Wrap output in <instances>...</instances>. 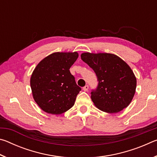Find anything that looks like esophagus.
<instances>
[{"label": "esophagus", "instance_id": "34e87169", "mask_svg": "<svg viewBox=\"0 0 157 157\" xmlns=\"http://www.w3.org/2000/svg\"><path fill=\"white\" fill-rule=\"evenodd\" d=\"M88 89H89V85H85V86L83 87V90L84 91H88Z\"/></svg>", "mask_w": 157, "mask_h": 157}]
</instances>
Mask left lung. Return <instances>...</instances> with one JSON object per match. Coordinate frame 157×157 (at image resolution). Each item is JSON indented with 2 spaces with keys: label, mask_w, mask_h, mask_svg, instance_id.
Returning <instances> with one entry per match:
<instances>
[{
  "label": "left lung",
  "mask_w": 157,
  "mask_h": 157,
  "mask_svg": "<svg viewBox=\"0 0 157 157\" xmlns=\"http://www.w3.org/2000/svg\"><path fill=\"white\" fill-rule=\"evenodd\" d=\"M81 58L97 76L98 86L91 92L94 105L107 113H117L126 108L136 87V79L129 66L120 57L109 53L85 52Z\"/></svg>",
  "instance_id": "left-lung-1"
}]
</instances>
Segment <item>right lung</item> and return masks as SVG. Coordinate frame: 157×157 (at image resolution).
Masks as SVG:
<instances>
[{
	"mask_svg": "<svg viewBox=\"0 0 157 157\" xmlns=\"http://www.w3.org/2000/svg\"><path fill=\"white\" fill-rule=\"evenodd\" d=\"M78 52H55L41 61L30 79L33 98L45 112L61 114L75 104L81 88L69 69Z\"/></svg>",
	"mask_w": 157,
	"mask_h": 157,
	"instance_id": "obj_1",
	"label": "right lung"
}]
</instances>
